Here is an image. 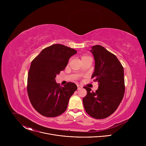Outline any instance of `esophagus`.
I'll return each mask as SVG.
<instances>
[{"label":"esophagus","mask_w":146,"mask_h":146,"mask_svg":"<svg viewBox=\"0 0 146 146\" xmlns=\"http://www.w3.org/2000/svg\"><path fill=\"white\" fill-rule=\"evenodd\" d=\"M82 88V86H81V85H77V88H78V90H80V89H81Z\"/></svg>","instance_id":"1"}]
</instances>
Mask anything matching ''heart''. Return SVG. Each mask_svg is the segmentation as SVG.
<instances>
[{
	"label": "heart",
	"mask_w": 146,
	"mask_h": 146,
	"mask_svg": "<svg viewBox=\"0 0 146 146\" xmlns=\"http://www.w3.org/2000/svg\"><path fill=\"white\" fill-rule=\"evenodd\" d=\"M87 57H88V56H82L81 57V59H84V58H87Z\"/></svg>",
	"instance_id": "heart-1"
}]
</instances>
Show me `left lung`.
<instances>
[{
    "label": "left lung",
    "mask_w": 146,
    "mask_h": 146,
    "mask_svg": "<svg viewBox=\"0 0 146 146\" xmlns=\"http://www.w3.org/2000/svg\"><path fill=\"white\" fill-rule=\"evenodd\" d=\"M91 52L95 59V71L91 77L98 82L99 87L95 92L84 87L87 94L82 102L91 117L103 119L117 110L123 97V68L115 55L100 45L92 47Z\"/></svg>",
    "instance_id": "obj_1"
}]
</instances>
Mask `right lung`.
<instances>
[{
  "label": "right lung",
  "mask_w": 146,
  "mask_h": 146,
  "mask_svg": "<svg viewBox=\"0 0 146 146\" xmlns=\"http://www.w3.org/2000/svg\"><path fill=\"white\" fill-rule=\"evenodd\" d=\"M77 51L60 44L43 49L32 60L28 76L27 91L34 109L47 117L64 113L71 96L77 90L73 82L64 87L56 82V76L65 69Z\"/></svg>",
  "instance_id": "obj_1"
}]
</instances>
